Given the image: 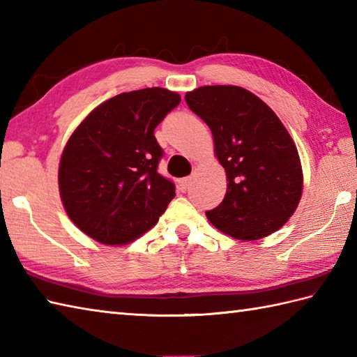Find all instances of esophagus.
Wrapping results in <instances>:
<instances>
[{"label":"esophagus","instance_id":"obj_1","mask_svg":"<svg viewBox=\"0 0 357 357\" xmlns=\"http://www.w3.org/2000/svg\"><path fill=\"white\" fill-rule=\"evenodd\" d=\"M190 183H192V176H187V178L179 179V183H178L179 190H181V192H185L187 188H188V185H190Z\"/></svg>","mask_w":357,"mask_h":357}]
</instances>
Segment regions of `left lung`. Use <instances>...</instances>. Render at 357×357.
<instances>
[{"label": "left lung", "mask_w": 357, "mask_h": 357, "mask_svg": "<svg viewBox=\"0 0 357 357\" xmlns=\"http://www.w3.org/2000/svg\"><path fill=\"white\" fill-rule=\"evenodd\" d=\"M187 105L213 135L224 167V201L206 211L218 230L239 241L278 231L298 208L304 174L296 144L261 98L238 86H204L185 93Z\"/></svg>", "instance_id": "8db88e82"}]
</instances>
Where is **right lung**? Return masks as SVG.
I'll list each match as a JSON object with an SVG mask.
<instances>
[{"label":"right lung","mask_w":357,"mask_h":357,"mask_svg":"<svg viewBox=\"0 0 357 357\" xmlns=\"http://www.w3.org/2000/svg\"><path fill=\"white\" fill-rule=\"evenodd\" d=\"M181 102L176 92L149 87L98 105L66 142L59 196L70 221L105 245H126L149 231L174 198L158 173L162 149L155 128Z\"/></svg>","instance_id":"right-lung-1"}]
</instances>
